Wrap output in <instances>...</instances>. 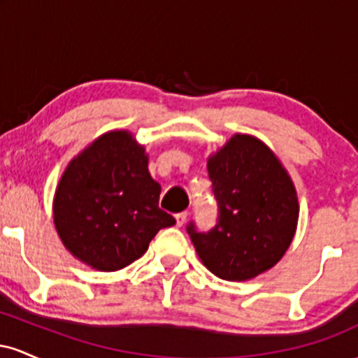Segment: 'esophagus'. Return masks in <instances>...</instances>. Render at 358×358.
Segmentation results:
<instances>
[{"label":"esophagus","mask_w":358,"mask_h":358,"mask_svg":"<svg viewBox=\"0 0 358 358\" xmlns=\"http://www.w3.org/2000/svg\"><path fill=\"white\" fill-rule=\"evenodd\" d=\"M187 217H188V212H180V213H176V215H175L176 225H178V227H182L185 222H187Z\"/></svg>","instance_id":"1"}]
</instances>
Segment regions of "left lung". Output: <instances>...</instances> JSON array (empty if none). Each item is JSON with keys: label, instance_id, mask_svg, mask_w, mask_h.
Instances as JSON below:
<instances>
[{"label": "left lung", "instance_id": "8db88e82", "mask_svg": "<svg viewBox=\"0 0 358 358\" xmlns=\"http://www.w3.org/2000/svg\"><path fill=\"white\" fill-rule=\"evenodd\" d=\"M207 170L219 202L210 232L188 225L202 264L225 281H249L276 266L293 242L299 203L293 180L274 151L250 134L212 153Z\"/></svg>", "mask_w": 358, "mask_h": 358}]
</instances>
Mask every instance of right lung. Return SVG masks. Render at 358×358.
Returning <instances> with one entry per match:
<instances>
[{
    "label": "right lung",
    "instance_id": "1",
    "mask_svg": "<svg viewBox=\"0 0 358 358\" xmlns=\"http://www.w3.org/2000/svg\"><path fill=\"white\" fill-rule=\"evenodd\" d=\"M162 187L131 131L113 129L73 156L53 195V224L64 248L96 271H117L148 250L175 219L158 207Z\"/></svg>",
    "mask_w": 358,
    "mask_h": 358
}]
</instances>
